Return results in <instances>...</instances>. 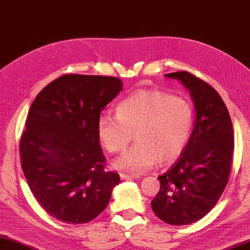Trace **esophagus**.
I'll return each mask as SVG.
<instances>
[{
  "mask_svg": "<svg viewBox=\"0 0 250 250\" xmlns=\"http://www.w3.org/2000/svg\"><path fill=\"white\" fill-rule=\"evenodd\" d=\"M121 180H133V178H139V175L136 174H130V173H120Z\"/></svg>",
  "mask_w": 250,
  "mask_h": 250,
  "instance_id": "esophagus-1",
  "label": "esophagus"
}]
</instances>
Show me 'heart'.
I'll return each instance as SVG.
<instances>
[{
    "instance_id": "1",
    "label": "heart",
    "mask_w": 250,
    "mask_h": 250,
    "mask_svg": "<svg viewBox=\"0 0 250 250\" xmlns=\"http://www.w3.org/2000/svg\"><path fill=\"white\" fill-rule=\"evenodd\" d=\"M193 125V110L180 96L157 89H141L118 104L117 115L102 113L98 135L107 151L120 152L137 143L113 163L131 174H143L161 161L170 164L182 155Z\"/></svg>"
}]
</instances>
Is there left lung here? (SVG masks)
I'll list each match as a JSON object with an SVG mask.
<instances>
[{
	"instance_id": "1",
	"label": "left lung",
	"mask_w": 250,
	"mask_h": 250,
	"mask_svg": "<svg viewBox=\"0 0 250 250\" xmlns=\"http://www.w3.org/2000/svg\"><path fill=\"white\" fill-rule=\"evenodd\" d=\"M188 89L196 112L194 129L181 157L158 177L154 213L168 225H189L207 215L225 191L234 148L233 128L215 89L188 72L166 74Z\"/></svg>"
}]
</instances>
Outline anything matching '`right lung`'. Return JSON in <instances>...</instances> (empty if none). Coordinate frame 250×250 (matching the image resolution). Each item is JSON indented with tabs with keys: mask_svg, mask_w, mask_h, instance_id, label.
<instances>
[{
	"mask_svg": "<svg viewBox=\"0 0 250 250\" xmlns=\"http://www.w3.org/2000/svg\"><path fill=\"white\" fill-rule=\"evenodd\" d=\"M121 89L117 77L66 74L30 106L20 140L22 170L38 203L59 221H92L120 182L119 174L104 170L98 120Z\"/></svg>",
	"mask_w": 250,
	"mask_h": 250,
	"instance_id": "right-lung-1",
	"label": "right lung"
}]
</instances>
